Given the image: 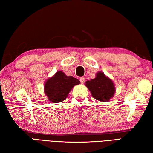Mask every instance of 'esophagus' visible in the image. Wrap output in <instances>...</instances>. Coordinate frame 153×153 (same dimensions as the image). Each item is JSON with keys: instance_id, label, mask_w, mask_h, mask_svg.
<instances>
[{"instance_id": "34e87169", "label": "esophagus", "mask_w": 153, "mask_h": 153, "mask_svg": "<svg viewBox=\"0 0 153 153\" xmlns=\"http://www.w3.org/2000/svg\"><path fill=\"white\" fill-rule=\"evenodd\" d=\"M80 83L81 84H84L85 82V77H80Z\"/></svg>"}]
</instances>
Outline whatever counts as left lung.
<instances>
[{"label":"left lung","mask_w":153,"mask_h":153,"mask_svg":"<svg viewBox=\"0 0 153 153\" xmlns=\"http://www.w3.org/2000/svg\"><path fill=\"white\" fill-rule=\"evenodd\" d=\"M86 86L93 97L101 102L110 100L116 90L112 81L101 72L96 74L95 79L86 81Z\"/></svg>","instance_id":"obj_1"}]
</instances>
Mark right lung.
I'll use <instances>...</instances> for the list:
<instances>
[{"label":"right lung","instance_id":"right-lung-1","mask_svg":"<svg viewBox=\"0 0 153 153\" xmlns=\"http://www.w3.org/2000/svg\"><path fill=\"white\" fill-rule=\"evenodd\" d=\"M80 83L76 78L68 76L62 71H58L53 76L47 80L44 86L45 93L52 102H60L66 99L74 86Z\"/></svg>","mask_w":153,"mask_h":153}]
</instances>
